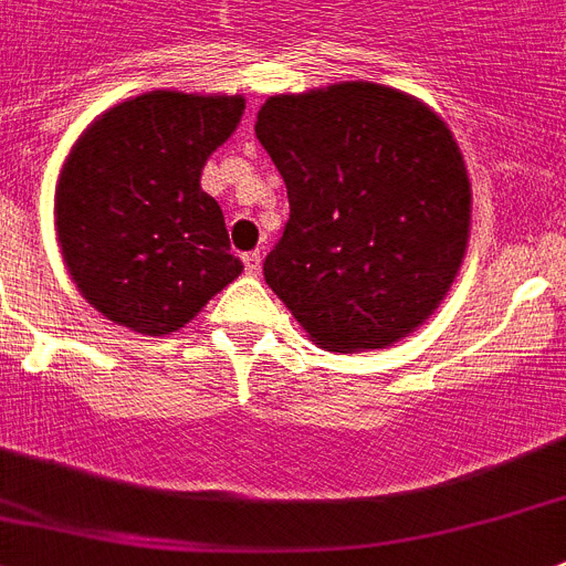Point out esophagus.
<instances>
[{
	"instance_id": "34e87169",
	"label": "esophagus",
	"mask_w": 566,
	"mask_h": 566,
	"mask_svg": "<svg viewBox=\"0 0 566 566\" xmlns=\"http://www.w3.org/2000/svg\"><path fill=\"white\" fill-rule=\"evenodd\" d=\"M242 263H245V274L256 277V274H260V265H263V256H260V251H249V254L242 256Z\"/></svg>"
}]
</instances>
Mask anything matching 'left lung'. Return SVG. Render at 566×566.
Instances as JSON below:
<instances>
[{"mask_svg":"<svg viewBox=\"0 0 566 566\" xmlns=\"http://www.w3.org/2000/svg\"><path fill=\"white\" fill-rule=\"evenodd\" d=\"M254 133L286 181L263 274L315 344L381 349L433 315L460 272L471 185L446 120L378 83L274 95Z\"/></svg>","mask_w":566,"mask_h":566,"instance_id":"left-lung-1","label":"left lung"}]
</instances>
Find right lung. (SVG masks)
<instances>
[{
	"label": "right lung",
	"instance_id": "add662e5",
	"mask_svg": "<svg viewBox=\"0 0 566 566\" xmlns=\"http://www.w3.org/2000/svg\"><path fill=\"white\" fill-rule=\"evenodd\" d=\"M245 109L240 95L147 92L97 115L54 193L65 269L112 324L170 335L240 277L226 217L199 185Z\"/></svg>",
	"mask_w": 566,
	"mask_h": 566
}]
</instances>
